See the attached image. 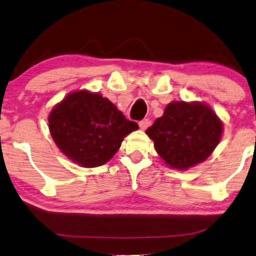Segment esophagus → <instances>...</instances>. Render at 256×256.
<instances>
[{
    "label": "esophagus",
    "instance_id": "obj_1",
    "mask_svg": "<svg viewBox=\"0 0 256 256\" xmlns=\"http://www.w3.org/2000/svg\"><path fill=\"white\" fill-rule=\"evenodd\" d=\"M150 124H152V122H150V120H148V118H146V120L140 121L138 122V126H140V128L142 129V130H144V129H146V128L149 127Z\"/></svg>",
    "mask_w": 256,
    "mask_h": 256
}]
</instances>
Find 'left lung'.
I'll return each mask as SVG.
<instances>
[{"instance_id":"left-lung-1","label":"left lung","mask_w":256,"mask_h":256,"mask_svg":"<svg viewBox=\"0 0 256 256\" xmlns=\"http://www.w3.org/2000/svg\"><path fill=\"white\" fill-rule=\"evenodd\" d=\"M146 132L166 164L185 170L211 155L222 138V124L204 104L174 101Z\"/></svg>"}]
</instances>
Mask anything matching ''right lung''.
Instances as JSON below:
<instances>
[{
    "mask_svg": "<svg viewBox=\"0 0 256 256\" xmlns=\"http://www.w3.org/2000/svg\"><path fill=\"white\" fill-rule=\"evenodd\" d=\"M58 148L73 162L96 168L108 162L126 135L138 129L106 98L79 90L68 94L48 115Z\"/></svg>",
    "mask_w": 256,
    "mask_h": 256,
    "instance_id": "obj_1",
    "label": "right lung"
}]
</instances>
